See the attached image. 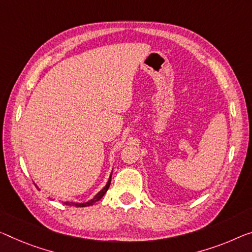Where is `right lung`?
Wrapping results in <instances>:
<instances>
[{
  "label": "right lung",
  "mask_w": 252,
  "mask_h": 252,
  "mask_svg": "<svg viewBox=\"0 0 252 252\" xmlns=\"http://www.w3.org/2000/svg\"><path fill=\"white\" fill-rule=\"evenodd\" d=\"M110 181H111V176H110V178H109V180H108V183H107V185H106V187H104L101 191H99L98 193H96V195L94 197V198H92L91 200H89V202H87V203L79 204V203H67V202H65L64 204H65V205H72V206H75V207H86V206H91V205H94L95 202H98V200H100V199L102 198L104 193L107 192L108 188H109V186H110ZM37 188H38V187H37Z\"/></svg>",
  "instance_id": "1"
}]
</instances>
